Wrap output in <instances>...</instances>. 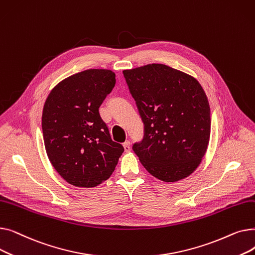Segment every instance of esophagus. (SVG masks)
<instances>
[{"instance_id":"obj_1","label":"esophagus","mask_w":255,"mask_h":255,"mask_svg":"<svg viewBox=\"0 0 255 255\" xmlns=\"http://www.w3.org/2000/svg\"><path fill=\"white\" fill-rule=\"evenodd\" d=\"M123 146H124V150L125 152H129L131 150V146H130V140H126L124 143H123Z\"/></svg>"}]
</instances>
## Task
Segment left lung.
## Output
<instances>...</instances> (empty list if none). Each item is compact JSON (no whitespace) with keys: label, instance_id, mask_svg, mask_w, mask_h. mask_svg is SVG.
I'll use <instances>...</instances> for the list:
<instances>
[{"label":"left lung","instance_id":"left-lung-1","mask_svg":"<svg viewBox=\"0 0 255 255\" xmlns=\"http://www.w3.org/2000/svg\"><path fill=\"white\" fill-rule=\"evenodd\" d=\"M143 123V138L133 144L143 167L164 182L182 180L197 168L211 132L210 105L191 75L163 64L123 71Z\"/></svg>","mask_w":255,"mask_h":255}]
</instances>
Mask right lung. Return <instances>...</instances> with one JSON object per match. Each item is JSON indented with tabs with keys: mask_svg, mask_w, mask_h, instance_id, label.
<instances>
[{
	"mask_svg": "<svg viewBox=\"0 0 255 255\" xmlns=\"http://www.w3.org/2000/svg\"><path fill=\"white\" fill-rule=\"evenodd\" d=\"M115 84L113 71L88 69L62 80L44 103L42 132L48 159L73 186L101 184L124 152L122 144L113 141L99 114Z\"/></svg>",
	"mask_w": 255,
	"mask_h": 255,
	"instance_id": "add662e5",
	"label": "right lung"
}]
</instances>
